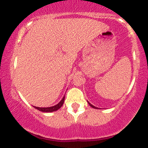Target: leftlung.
<instances>
[{"label": "left lung", "mask_w": 148, "mask_h": 148, "mask_svg": "<svg viewBox=\"0 0 148 148\" xmlns=\"http://www.w3.org/2000/svg\"><path fill=\"white\" fill-rule=\"evenodd\" d=\"M88 103H89V105H90L91 106V107H92V108H97V107H95V106H93L92 105V104H90V103H89V102H88Z\"/></svg>", "instance_id": "obj_1"}]
</instances>
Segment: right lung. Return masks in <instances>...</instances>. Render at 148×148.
Segmentation results:
<instances>
[{"instance_id": "right-lung-1", "label": "right lung", "mask_w": 148, "mask_h": 148, "mask_svg": "<svg viewBox=\"0 0 148 148\" xmlns=\"http://www.w3.org/2000/svg\"><path fill=\"white\" fill-rule=\"evenodd\" d=\"M64 99H65V97H63V99L61 100V102H59V104H57V105L55 106H51V107L40 108V107H37V106H34V107L35 108H37V109H38L39 111H41L42 112H53V111H57L58 109H59V108L62 106V105L63 104V102H64Z\"/></svg>"}]
</instances>
